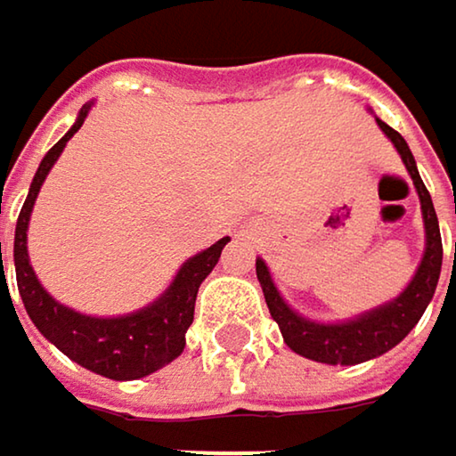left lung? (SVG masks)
I'll return each mask as SVG.
<instances>
[{"instance_id":"obj_1","label":"left lung","mask_w":456,"mask_h":456,"mask_svg":"<svg viewBox=\"0 0 456 456\" xmlns=\"http://www.w3.org/2000/svg\"><path fill=\"white\" fill-rule=\"evenodd\" d=\"M380 132L394 142L396 152L402 155L407 174L411 176V184L417 190L419 198V211H422V227H425V250L422 258L414 269V277L410 285L391 301L362 312L356 317L338 319V322H319V319L304 317L298 309H293L282 293L277 290L272 272L266 266L264 258H256V274L258 282L264 288V298L269 306L272 319L280 324V332L288 343L290 351H296L298 356H306L312 362H322V364H362L370 359L383 356L386 351H391L394 346H399L411 327L419 322L425 314L428 304L433 301L438 277H441V261H444V248H441V232H438V216L430 200V192L425 190L414 155H411L410 144L404 137L391 129L388 124H383L380 118H375ZM456 261V256H454Z\"/></svg>"}]
</instances>
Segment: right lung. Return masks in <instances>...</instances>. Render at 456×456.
Here are the masks:
<instances>
[{
	"instance_id": "1",
	"label": "right lung",
	"mask_w": 456,
	"mask_h": 456,
	"mask_svg": "<svg viewBox=\"0 0 456 456\" xmlns=\"http://www.w3.org/2000/svg\"><path fill=\"white\" fill-rule=\"evenodd\" d=\"M92 105L94 102H86L78 110L68 134L46 152L34 174L28 198H26L18 224H15L12 261H15L18 293H20V301H23L31 322L37 324V330L52 346H57L70 362L81 364L89 372L110 378V380H139V378H147V375L158 372L160 367L171 364L184 351V343H187L184 335L195 317L198 288L219 264V256L229 242V237H222L211 248L187 258L179 266V272L174 274L171 285L155 301H150L147 306H142L132 314L92 317V314H81V312L54 301L45 290V285L39 282V277L31 266V258H28V222H31L34 203L39 198L46 174L57 163L68 139L73 137L81 129V124L86 121ZM2 285H7V280ZM7 296H10V290H7Z\"/></svg>"
}]
</instances>
